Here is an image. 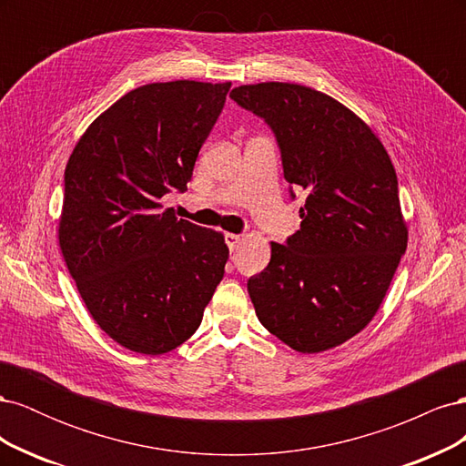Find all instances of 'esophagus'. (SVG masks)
<instances>
[{"label": "esophagus", "mask_w": 466, "mask_h": 466, "mask_svg": "<svg viewBox=\"0 0 466 466\" xmlns=\"http://www.w3.org/2000/svg\"><path fill=\"white\" fill-rule=\"evenodd\" d=\"M225 243H228L229 250L233 252L235 248H238V245L243 243V235H237V233H228V235H225Z\"/></svg>", "instance_id": "esophagus-1"}]
</instances>
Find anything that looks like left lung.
I'll use <instances>...</instances> for the list:
<instances>
[{
	"instance_id": "8db88e82",
	"label": "left lung",
	"mask_w": 466,
	"mask_h": 466,
	"mask_svg": "<svg viewBox=\"0 0 466 466\" xmlns=\"http://www.w3.org/2000/svg\"><path fill=\"white\" fill-rule=\"evenodd\" d=\"M231 98L270 124L286 180L307 192L301 229L272 241L248 279L257 317L301 354L340 346L371 322L408 245L397 171L379 136L327 93L266 81Z\"/></svg>"
}]
</instances>
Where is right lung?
Here are the masks:
<instances>
[{
	"label": "right lung",
	"mask_w": 466,
	"mask_h": 466,
	"mask_svg": "<svg viewBox=\"0 0 466 466\" xmlns=\"http://www.w3.org/2000/svg\"><path fill=\"white\" fill-rule=\"evenodd\" d=\"M229 87L178 79L132 89L67 159L58 219L67 272L93 320L137 354L187 342L223 278V233L178 219L161 198L187 190Z\"/></svg>",
	"instance_id": "obj_1"
}]
</instances>
